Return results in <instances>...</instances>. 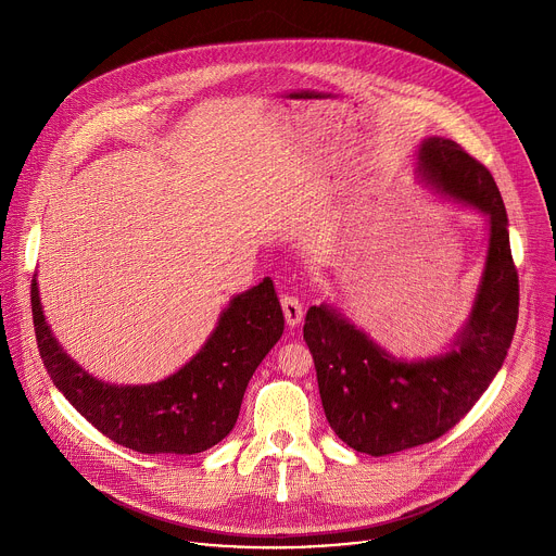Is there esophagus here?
<instances>
[{
    "label": "esophagus",
    "mask_w": 556,
    "mask_h": 556,
    "mask_svg": "<svg viewBox=\"0 0 556 556\" xmlns=\"http://www.w3.org/2000/svg\"><path fill=\"white\" fill-rule=\"evenodd\" d=\"M281 307H283V316H286V321H288L290 328L301 324V319H303V303H301L299 296L283 294L281 296Z\"/></svg>",
    "instance_id": "1"
}]
</instances>
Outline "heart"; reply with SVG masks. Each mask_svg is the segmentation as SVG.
I'll use <instances>...</instances> for the list:
<instances>
[{
	"label": "heart",
	"mask_w": 556,
	"mask_h": 556,
	"mask_svg": "<svg viewBox=\"0 0 556 556\" xmlns=\"http://www.w3.org/2000/svg\"><path fill=\"white\" fill-rule=\"evenodd\" d=\"M219 251H224V249H219Z\"/></svg>",
	"instance_id": "heart-1"
}]
</instances>
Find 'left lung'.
Returning <instances> with one entry per match:
<instances>
[{
    "label": "left lung",
    "instance_id": "obj_1",
    "mask_svg": "<svg viewBox=\"0 0 556 556\" xmlns=\"http://www.w3.org/2000/svg\"><path fill=\"white\" fill-rule=\"evenodd\" d=\"M418 176L438 193L486 213L491 224L478 296L451 352L395 358L328 303L312 305L303 326L330 427L348 446L374 457L453 429L502 369L519 316L508 215L491 172L455 140L433 136L418 147Z\"/></svg>",
    "mask_w": 556,
    "mask_h": 556
}]
</instances>
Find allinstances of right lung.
Masks as SVG:
<instances>
[{
	"label": "right lung",
	"instance_id": "1",
	"mask_svg": "<svg viewBox=\"0 0 556 556\" xmlns=\"http://www.w3.org/2000/svg\"><path fill=\"white\" fill-rule=\"evenodd\" d=\"M41 361L67 403L121 446L193 455L222 442L240 416L244 391L283 334L273 281L230 299L204 348L176 374L151 384H108L78 367L46 324L37 279L30 290Z\"/></svg>",
	"mask_w": 556,
	"mask_h": 556
}]
</instances>
